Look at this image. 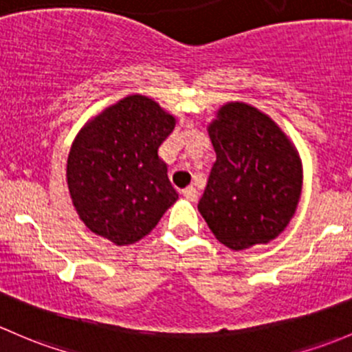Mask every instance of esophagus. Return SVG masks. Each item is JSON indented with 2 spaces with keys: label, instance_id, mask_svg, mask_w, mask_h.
Masks as SVG:
<instances>
[{
  "label": "esophagus",
  "instance_id": "obj_1",
  "mask_svg": "<svg viewBox=\"0 0 352 352\" xmlns=\"http://www.w3.org/2000/svg\"><path fill=\"white\" fill-rule=\"evenodd\" d=\"M183 197H186L190 201H197L198 200V191L195 186H188L186 190H183Z\"/></svg>",
  "mask_w": 352,
  "mask_h": 352
}]
</instances>
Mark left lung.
I'll list each match as a JSON object with an SVG mask.
<instances>
[{"mask_svg":"<svg viewBox=\"0 0 352 352\" xmlns=\"http://www.w3.org/2000/svg\"><path fill=\"white\" fill-rule=\"evenodd\" d=\"M217 161L198 210L219 242L234 251L276 239L295 215L302 162L267 115L229 103L208 126Z\"/></svg>","mask_w":352,"mask_h":352,"instance_id":"8db88e82","label":"left lung"}]
</instances>
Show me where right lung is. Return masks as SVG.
<instances>
[{
	"mask_svg": "<svg viewBox=\"0 0 352 352\" xmlns=\"http://www.w3.org/2000/svg\"><path fill=\"white\" fill-rule=\"evenodd\" d=\"M175 125V117L151 98L132 95L78 133L67 157V186L89 230L129 245L157 226L177 200L157 155Z\"/></svg>",
	"mask_w": 352,
	"mask_h": 352,
	"instance_id": "obj_1",
	"label": "right lung"
}]
</instances>
